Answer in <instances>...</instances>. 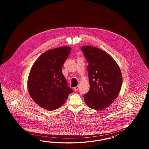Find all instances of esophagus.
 I'll return each mask as SVG.
<instances>
[{"label":"esophagus","instance_id":"34e87169","mask_svg":"<svg viewBox=\"0 0 149 149\" xmlns=\"http://www.w3.org/2000/svg\"><path fill=\"white\" fill-rule=\"evenodd\" d=\"M78 89H79V86L74 87V90L75 91H77L78 90Z\"/></svg>","mask_w":149,"mask_h":149}]
</instances>
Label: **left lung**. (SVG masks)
I'll use <instances>...</instances> for the list:
<instances>
[{
	"mask_svg": "<svg viewBox=\"0 0 149 149\" xmlns=\"http://www.w3.org/2000/svg\"><path fill=\"white\" fill-rule=\"evenodd\" d=\"M88 65L90 89L84 98L91 109L101 110L108 107L117 98L122 86V77L118 65L109 54L90 46L81 47Z\"/></svg>",
	"mask_w": 149,
	"mask_h": 149,
	"instance_id": "obj_1",
	"label": "left lung"
}]
</instances>
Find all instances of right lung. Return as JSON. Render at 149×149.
Listing matches in <instances>:
<instances>
[{"mask_svg":"<svg viewBox=\"0 0 149 149\" xmlns=\"http://www.w3.org/2000/svg\"><path fill=\"white\" fill-rule=\"evenodd\" d=\"M63 46L48 50L34 63L28 79L29 93L36 104L51 111L59 108L73 92L62 72L71 51Z\"/></svg>","mask_w":149,"mask_h":149,"instance_id":"right-lung-1","label":"right lung"}]
</instances>
